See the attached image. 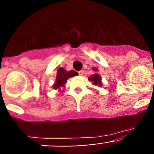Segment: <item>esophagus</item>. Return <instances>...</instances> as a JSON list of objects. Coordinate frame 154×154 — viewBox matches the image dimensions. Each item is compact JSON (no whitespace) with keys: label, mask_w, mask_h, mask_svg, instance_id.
<instances>
[{"label":"esophagus","mask_w":154,"mask_h":154,"mask_svg":"<svg viewBox=\"0 0 154 154\" xmlns=\"http://www.w3.org/2000/svg\"><path fill=\"white\" fill-rule=\"evenodd\" d=\"M79 75H84V71L83 70H81V71H79Z\"/></svg>","instance_id":"1"}]
</instances>
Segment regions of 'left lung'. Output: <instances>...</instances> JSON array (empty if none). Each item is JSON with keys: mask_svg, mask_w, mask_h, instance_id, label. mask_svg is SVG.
I'll return each instance as SVG.
<instances>
[{"mask_svg": "<svg viewBox=\"0 0 154 154\" xmlns=\"http://www.w3.org/2000/svg\"><path fill=\"white\" fill-rule=\"evenodd\" d=\"M92 70L94 71H97L98 69H95V68H93L92 69ZM89 81H92V84L95 85H98V86H102V81H101V77H100V75L98 74H93L92 75L90 76L89 78Z\"/></svg>", "mask_w": 154, "mask_h": 154, "instance_id": "1", "label": "left lung"}]
</instances>
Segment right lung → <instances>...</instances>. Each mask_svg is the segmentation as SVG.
<instances>
[{
    "instance_id": "1",
    "label": "right lung",
    "mask_w": 154,
    "mask_h": 154,
    "mask_svg": "<svg viewBox=\"0 0 154 154\" xmlns=\"http://www.w3.org/2000/svg\"><path fill=\"white\" fill-rule=\"evenodd\" d=\"M78 75V73L75 72L74 70L66 71L63 68H59L57 71V76L55 82L53 85V88L57 90H60L62 88H63L64 85H65L67 80L71 77L75 76Z\"/></svg>"
}]
</instances>
